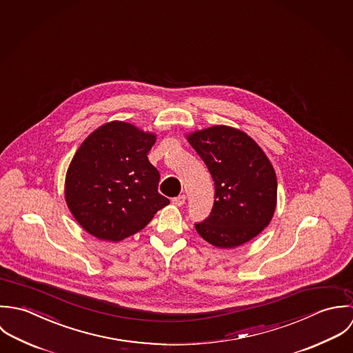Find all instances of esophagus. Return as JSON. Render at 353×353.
<instances>
[{
	"label": "esophagus",
	"instance_id": "esophagus-1",
	"mask_svg": "<svg viewBox=\"0 0 353 353\" xmlns=\"http://www.w3.org/2000/svg\"><path fill=\"white\" fill-rule=\"evenodd\" d=\"M172 203L174 205V206H183L184 203H185V195H179V196H176V198H173L172 199Z\"/></svg>",
	"mask_w": 353,
	"mask_h": 353
}]
</instances>
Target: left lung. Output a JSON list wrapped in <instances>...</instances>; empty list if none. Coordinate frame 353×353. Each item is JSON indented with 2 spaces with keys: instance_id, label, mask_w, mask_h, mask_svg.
Masks as SVG:
<instances>
[{
  "instance_id": "1",
  "label": "left lung",
  "mask_w": 353,
  "mask_h": 353,
  "mask_svg": "<svg viewBox=\"0 0 353 353\" xmlns=\"http://www.w3.org/2000/svg\"><path fill=\"white\" fill-rule=\"evenodd\" d=\"M212 174L215 194L210 215L195 223L218 248H234L258 236L277 205V177L263 150L247 134L215 125L187 137Z\"/></svg>"
}]
</instances>
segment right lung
<instances>
[{"label": "right lung", "instance_id": "right-lung-1", "mask_svg": "<svg viewBox=\"0 0 353 353\" xmlns=\"http://www.w3.org/2000/svg\"><path fill=\"white\" fill-rule=\"evenodd\" d=\"M155 135L112 121L81 143L65 177V201L80 226L99 240L120 241L169 205L147 154Z\"/></svg>", "mask_w": 353, "mask_h": 353}]
</instances>
